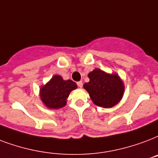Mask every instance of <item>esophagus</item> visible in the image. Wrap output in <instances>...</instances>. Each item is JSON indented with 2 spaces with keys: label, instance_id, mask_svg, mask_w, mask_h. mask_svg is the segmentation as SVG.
<instances>
[{
  "label": "esophagus",
  "instance_id": "1",
  "mask_svg": "<svg viewBox=\"0 0 158 158\" xmlns=\"http://www.w3.org/2000/svg\"><path fill=\"white\" fill-rule=\"evenodd\" d=\"M77 85H78V87L82 88V87H83V82H82V81L77 82Z\"/></svg>",
  "mask_w": 158,
  "mask_h": 158
}]
</instances>
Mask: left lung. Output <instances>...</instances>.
<instances>
[{
  "instance_id": "8db88e82",
  "label": "left lung",
  "mask_w": 158,
  "mask_h": 158,
  "mask_svg": "<svg viewBox=\"0 0 158 158\" xmlns=\"http://www.w3.org/2000/svg\"><path fill=\"white\" fill-rule=\"evenodd\" d=\"M89 82L84 84L94 103L103 108H112L121 100L124 85L118 74H108L95 69L88 74Z\"/></svg>"
}]
</instances>
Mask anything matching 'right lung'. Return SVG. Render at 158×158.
Returning a JSON list of instances; mask_svg holds the SVG:
<instances>
[{
  "label": "right lung",
  "instance_id": "right-lung-1",
  "mask_svg": "<svg viewBox=\"0 0 158 158\" xmlns=\"http://www.w3.org/2000/svg\"><path fill=\"white\" fill-rule=\"evenodd\" d=\"M77 89V84L70 79L64 80L60 75H55L40 90V99L49 108H60L65 106L66 101L72 90Z\"/></svg>",
  "mask_w": 158,
  "mask_h": 158
}]
</instances>
